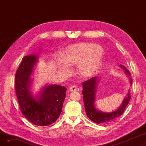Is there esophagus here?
I'll list each match as a JSON object with an SVG mask.
<instances>
[{
    "instance_id": "esophagus-1",
    "label": "esophagus",
    "mask_w": 146,
    "mask_h": 146,
    "mask_svg": "<svg viewBox=\"0 0 146 146\" xmlns=\"http://www.w3.org/2000/svg\"><path fill=\"white\" fill-rule=\"evenodd\" d=\"M77 90V86H72L70 88V92H74V91H76Z\"/></svg>"
}]
</instances>
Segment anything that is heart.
<instances>
[{"label": "heart", "mask_w": 146, "mask_h": 146, "mask_svg": "<svg viewBox=\"0 0 146 146\" xmlns=\"http://www.w3.org/2000/svg\"><path fill=\"white\" fill-rule=\"evenodd\" d=\"M104 57V50L101 45L90 42H81L71 45L63 52V58L69 65L78 64V73L83 78H88L94 75L100 66ZM58 63L61 70L68 68L63 61Z\"/></svg>", "instance_id": "heart-1"}]
</instances>
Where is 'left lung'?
Wrapping results in <instances>:
<instances>
[{
	"label": "left lung",
	"mask_w": 146,
	"mask_h": 146,
	"mask_svg": "<svg viewBox=\"0 0 146 146\" xmlns=\"http://www.w3.org/2000/svg\"><path fill=\"white\" fill-rule=\"evenodd\" d=\"M120 66L123 68L125 72L130 76L129 72L125 66L122 65H120ZM97 79L98 78L96 77H93L83 83V99L84 104H85V111L88 118L95 123L99 124H105L115 119L118 117L122 115L130 101L131 96H130L129 93H128V97L124 99L120 108L115 111L111 113H105L97 111L94 106L95 88L98 80ZM130 80H130L131 83H132V79H131Z\"/></svg>",
	"instance_id": "8db88e82"
}]
</instances>
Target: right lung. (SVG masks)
I'll return each instance as SVG.
<instances>
[{"label": "right lung", "mask_w": 146, "mask_h": 146, "mask_svg": "<svg viewBox=\"0 0 146 146\" xmlns=\"http://www.w3.org/2000/svg\"><path fill=\"white\" fill-rule=\"evenodd\" d=\"M37 60L36 56H25L15 74V92L21 111L38 126H48L59 118L66 98V88L54 85L45 87L38 100L29 92V76Z\"/></svg>", "instance_id": "add662e5"}]
</instances>
